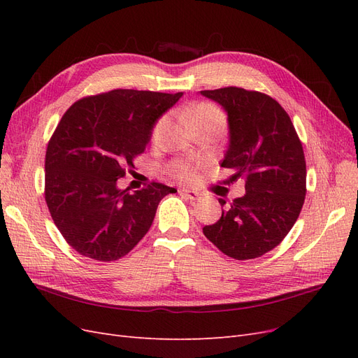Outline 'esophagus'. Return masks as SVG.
<instances>
[{
  "label": "esophagus",
  "mask_w": 358,
  "mask_h": 358,
  "mask_svg": "<svg viewBox=\"0 0 358 358\" xmlns=\"http://www.w3.org/2000/svg\"><path fill=\"white\" fill-rule=\"evenodd\" d=\"M179 194H182L183 197H187L188 200H197L200 196L196 191H189V189H179Z\"/></svg>",
  "instance_id": "obj_1"
}]
</instances>
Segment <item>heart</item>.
Listing matches in <instances>:
<instances>
[{"mask_svg": "<svg viewBox=\"0 0 358 358\" xmlns=\"http://www.w3.org/2000/svg\"><path fill=\"white\" fill-rule=\"evenodd\" d=\"M187 119L191 124V127L196 129H201L206 127H218L222 129L225 124V116L221 112L218 106H215L212 103L203 101L196 106L189 107L187 110ZM169 116H161L157 119V122L154 124L152 129H150V143L152 145H159L162 137H164L167 128H169ZM173 175L179 178L180 180H192L194 179V171H196V167L189 162H183V161H176L173 162L171 166Z\"/></svg>", "mask_w": 358, "mask_h": 358, "instance_id": "b5f03b06", "label": "heart"}]
</instances>
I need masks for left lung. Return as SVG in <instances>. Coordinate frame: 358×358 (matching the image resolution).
Masks as SVG:
<instances>
[{
    "label": "left lung",
    "instance_id": "obj_1",
    "mask_svg": "<svg viewBox=\"0 0 358 358\" xmlns=\"http://www.w3.org/2000/svg\"><path fill=\"white\" fill-rule=\"evenodd\" d=\"M200 92L229 115L230 143L221 166L234 171L233 180L243 179L246 189L203 233L234 259L262 257L284 241L305 203L301 142L284 107L267 94L236 86Z\"/></svg>",
    "mask_w": 358,
    "mask_h": 358
}]
</instances>
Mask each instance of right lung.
<instances>
[{"label":"right lung","mask_w":358,"mask_h":358,"mask_svg":"<svg viewBox=\"0 0 358 358\" xmlns=\"http://www.w3.org/2000/svg\"><path fill=\"white\" fill-rule=\"evenodd\" d=\"M182 92L113 90L69 107L45 158V200L66 242L96 262L122 258L143 239L162 197L176 192L150 182L129 192L117 179L134 167L157 119Z\"/></svg>","instance_id":"1"}]
</instances>
